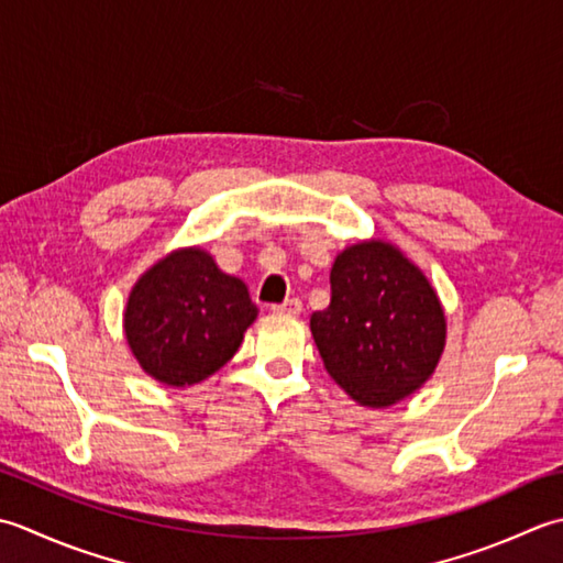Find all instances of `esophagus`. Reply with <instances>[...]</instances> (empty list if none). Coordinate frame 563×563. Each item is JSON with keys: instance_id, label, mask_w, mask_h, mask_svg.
<instances>
[{"instance_id": "obj_1", "label": "esophagus", "mask_w": 563, "mask_h": 563, "mask_svg": "<svg viewBox=\"0 0 563 563\" xmlns=\"http://www.w3.org/2000/svg\"><path fill=\"white\" fill-rule=\"evenodd\" d=\"M272 311L274 313H289V316H298L303 311V303H301V298H286L284 303H274L272 306Z\"/></svg>"}]
</instances>
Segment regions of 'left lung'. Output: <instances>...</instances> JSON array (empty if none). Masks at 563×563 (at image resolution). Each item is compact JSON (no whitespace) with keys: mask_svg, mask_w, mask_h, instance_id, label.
<instances>
[{"mask_svg":"<svg viewBox=\"0 0 563 563\" xmlns=\"http://www.w3.org/2000/svg\"><path fill=\"white\" fill-rule=\"evenodd\" d=\"M328 374L364 408H388L412 396L438 369L446 316L416 262L384 238L338 252L330 306L311 316Z\"/></svg>","mask_w":563,"mask_h":563,"instance_id":"1","label":"left lung"}]
</instances>
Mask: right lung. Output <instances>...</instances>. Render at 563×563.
Wrapping results in <instances>:
<instances>
[{"label": "right lung", "instance_id": "right-lung-1", "mask_svg": "<svg viewBox=\"0 0 563 563\" xmlns=\"http://www.w3.org/2000/svg\"><path fill=\"white\" fill-rule=\"evenodd\" d=\"M257 306L247 284L225 274L209 250L177 247L145 269L123 308V332L155 382L201 384L233 360Z\"/></svg>", "mask_w": 563, "mask_h": 563}]
</instances>
